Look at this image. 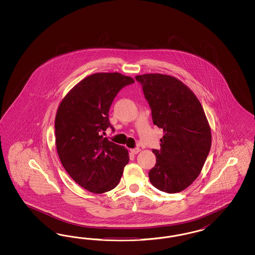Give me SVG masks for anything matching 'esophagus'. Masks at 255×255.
<instances>
[{
    "label": "esophagus",
    "instance_id": "esophagus-1",
    "mask_svg": "<svg viewBox=\"0 0 255 255\" xmlns=\"http://www.w3.org/2000/svg\"><path fill=\"white\" fill-rule=\"evenodd\" d=\"M139 151H140L139 147H134V148H131V152L132 154H137Z\"/></svg>",
    "mask_w": 255,
    "mask_h": 255
}]
</instances>
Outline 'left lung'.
Wrapping results in <instances>:
<instances>
[{
    "instance_id": "1",
    "label": "left lung",
    "mask_w": 255,
    "mask_h": 255,
    "mask_svg": "<svg viewBox=\"0 0 255 255\" xmlns=\"http://www.w3.org/2000/svg\"><path fill=\"white\" fill-rule=\"evenodd\" d=\"M151 109L154 125L163 129L151 184L167 193H179L199 176L211 147V131L200 102L176 77L162 74L135 77Z\"/></svg>"
}]
</instances>
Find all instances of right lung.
Listing matches in <instances>:
<instances>
[{
    "mask_svg": "<svg viewBox=\"0 0 255 255\" xmlns=\"http://www.w3.org/2000/svg\"><path fill=\"white\" fill-rule=\"evenodd\" d=\"M134 83L120 73H97L84 78L63 98L55 119L56 147L62 166L89 192L111 191L129 162L128 150L103 137L109 109L119 92Z\"/></svg>",
    "mask_w": 255,
    "mask_h": 255,
    "instance_id": "1",
    "label": "right lung"
}]
</instances>
